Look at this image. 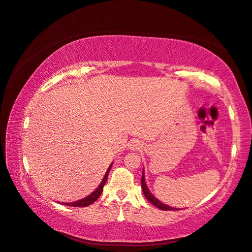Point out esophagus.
Returning a JSON list of instances; mask_svg holds the SVG:
<instances>
[{"instance_id": "esophagus-1", "label": "esophagus", "mask_w": 252, "mask_h": 252, "mask_svg": "<svg viewBox=\"0 0 252 252\" xmlns=\"http://www.w3.org/2000/svg\"><path fill=\"white\" fill-rule=\"evenodd\" d=\"M129 147L130 149H132V151H140V149L143 148V144L138 141H133L130 143Z\"/></svg>"}]
</instances>
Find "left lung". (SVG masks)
Segmentation results:
<instances>
[{
	"mask_svg": "<svg viewBox=\"0 0 252 252\" xmlns=\"http://www.w3.org/2000/svg\"><path fill=\"white\" fill-rule=\"evenodd\" d=\"M141 184H142V189H143V192H144V196H145L149 202H152L155 207H157L159 209H161V210H178L176 208H172V207H169L167 205H164L161 201H159L158 199H156L153 195L152 192L149 191V189H147V185L145 183V178H144V172L142 175V180H141Z\"/></svg>",
	"mask_w": 252,
	"mask_h": 252,
	"instance_id": "left-lung-1",
	"label": "left lung"
}]
</instances>
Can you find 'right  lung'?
<instances>
[{
    "label": "right lung",
    "mask_w": 252,
    "mask_h": 252,
    "mask_svg": "<svg viewBox=\"0 0 252 252\" xmlns=\"http://www.w3.org/2000/svg\"><path fill=\"white\" fill-rule=\"evenodd\" d=\"M110 168H111V164H110V167L108 168V170H107V172H106V174H105V176H104L103 181H101L100 185L97 187V189H96V190H94V191L92 192V194L89 195L88 197L83 198V199H81V200H78V201H74V202H63V205L70 206V207H88V206L91 205V203L95 202L96 200H97V198L100 196L101 192H103L104 185L106 184L107 178H108Z\"/></svg>",
    "instance_id": "obj_1"
}]
</instances>
